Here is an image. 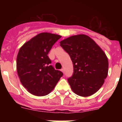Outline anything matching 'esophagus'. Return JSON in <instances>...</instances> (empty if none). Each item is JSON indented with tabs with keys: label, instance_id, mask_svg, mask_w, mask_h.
<instances>
[{
	"label": "esophagus",
	"instance_id": "obj_1",
	"mask_svg": "<svg viewBox=\"0 0 122 122\" xmlns=\"http://www.w3.org/2000/svg\"><path fill=\"white\" fill-rule=\"evenodd\" d=\"M61 71H62V72H64V70L63 68H62V69H61Z\"/></svg>",
	"mask_w": 122,
	"mask_h": 122
}]
</instances>
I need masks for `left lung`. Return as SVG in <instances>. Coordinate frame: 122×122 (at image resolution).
<instances>
[{"mask_svg": "<svg viewBox=\"0 0 122 122\" xmlns=\"http://www.w3.org/2000/svg\"><path fill=\"white\" fill-rule=\"evenodd\" d=\"M73 64L72 76L68 82L74 93L88 97L96 93L107 76V57L99 45L87 35L70 36L60 42Z\"/></svg>", "mask_w": 122, "mask_h": 122, "instance_id": "1", "label": "left lung"}]
</instances>
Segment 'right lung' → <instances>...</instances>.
<instances>
[{"instance_id":"right-lung-1","label":"right lung","mask_w":122,"mask_h":122,"mask_svg":"<svg viewBox=\"0 0 122 122\" xmlns=\"http://www.w3.org/2000/svg\"><path fill=\"white\" fill-rule=\"evenodd\" d=\"M61 37L48 32L39 34L23 44L17 56L16 69L23 87L32 94L44 96L55 88L63 73L51 65L48 54Z\"/></svg>"}]
</instances>
